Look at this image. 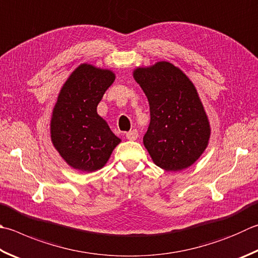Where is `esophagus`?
I'll return each instance as SVG.
<instances>
[{
  "label": "esophagus",
  "instance_id": "1",
  "mask_svg": "<svg viewBox=\"0 0 258 258\" xmlns=\"http://www.w3.org/2000/svg\"><path fill=\"white\" fill-rule=\"evenodd\" d=\"M138 131L136 130V129H134V130H130L129 133H127L125 134V137H127V139H129V140H136L138 138Z\"/></svg>",
  "mask_w": 258,
  "mask_h": 258
}]
</instances>
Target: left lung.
<instances>
[{
    "label": "left lung",
    "mask_w": 258,
    "mask_h": 258,
    "mask_svg": "<svg viewBox=\"0 0 258 258\" xmlns=\"http://www.w3.org/2000/svg\"><path fill=\"white\" fill-rule=\"evenodd\" d=\"M134 79L149 102L150 123L144 145L158 167L177 172L205 152L211 129L196 86L168 61L138 67Z\"/></svg>",
    "instance_id": "8db88e82"
}]
</instances>
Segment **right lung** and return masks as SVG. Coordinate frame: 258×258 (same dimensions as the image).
<instances>
[{"mask_svg":"<svg viewBox=\"0 0 258 258\" xmlns=\"http://www.w3.org/2000/svg\"><path fill=\"white\" fill-rule=\"evenodd\" d=\"M114 80L112 71L81 64L58 94L50 120L51 143L77 171L90 173L102 168L121 142L96 111Z\"/></svg>","mask_w":258,"mask_h":258,"instance_id":"right-lung-1","label":"right lung"}]
</instances>
